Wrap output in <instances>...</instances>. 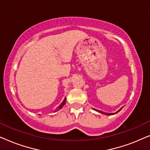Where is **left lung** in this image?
<instances>
[{
  "instance_id": "left-lung-1",
  "label": "left lung",
  "mask_w": 150,
  "mask_h": 150,
  "mask_svg": "<svg viewBox=\"0 0 150 150\" xmlns=\"http://www.w3.org/2000/svg\"><path fill=\"white\" fill-rule=\"evenodd\" d=\"M122 108H123V107H122V108H120V110H117V111L116 112H113V113H108V112H103V111H101V110H97V109H96H96H94V108H93V109H94V110H96V111H98V112H100V113H102V114H104V115H115V114L117 113V112H120V110L122 109Z\"/></svg>"
}]
</instances>
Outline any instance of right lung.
Segmentation results:
<instances>
[{
    "label": "right lung",
    "mask_w": 150,
    "mask_h": 150,
    "mask_svg": "<svg viewBox=\"0 0 150 150\" xmlns=\"http://www.w3.org/2000/svg\"><path fill=\"white\" fill-rule=\"evenodd\" d=\"M65 102H66V98H65V99H64V100H63V101L62 102V103H61L60 105H59L58 107H57L56 109L54 110V112H57V111H58L59 110H60L61 108H63V106L65 105Z\"/></svg>",
    "instance_id": "obj_1"
}]
</instances>
